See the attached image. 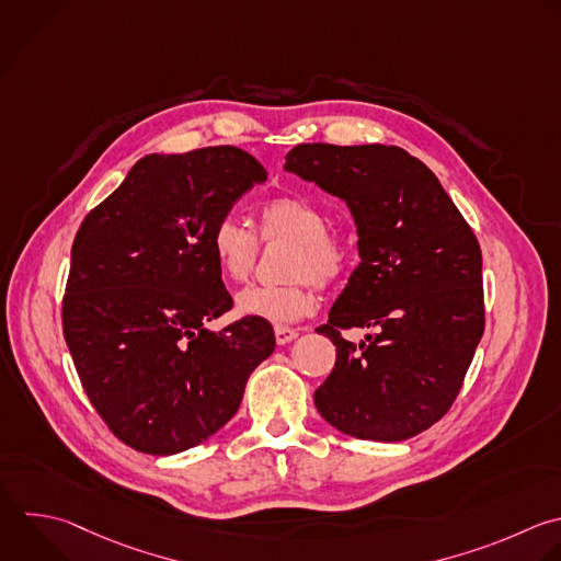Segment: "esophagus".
Listing matches in <instances>:
<instances>
[{"label":"esophagus","instance_id":"34e87169","mask_svg":"<svg viewBox=\"0 0 561 561\" xmlns=\"http://www.w3.org/2000/svg\"><path fill=\"white\" fill-rule=\"evenodd\" d=\"M274 335H276V342H278V344H289L291 340L298 337V331L291 329V327L276 324V327H274Z\"/></svg>","mask_w":561,"mask_h":561}]
</instances>
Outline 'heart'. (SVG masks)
<instances>
[{
  "label": "heart",
  "instance_id": "obj_1",
  "mask_svg": "<svg viewBox=\"0 0 561 561\" xmlns=\"http://www.w3.org/2000/svg\"><path fill=\"white\" fill-rule=\"evenodd\" d=\"M259 237L232 217L219 219L208 237V248L219 274L232 283H245L259 261L261 241H289L285 285H252L237 296L243 316L270 322H296L318 307L313 283L335 285L353 265L351 239L329 226L327 210L302 195H274L256 208Z\"/></svg>",
  "mask_w": 561,
  "mask_h": 561
}]
</instances>
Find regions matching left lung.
<instances>
[{"label":"left lung","instance_id":"1","mask_svg":"<svg viewBox=\"0 0 561 561\" xmlns=\"http://www.w3.org/2000/svg\"><path fill=\"white\" fill-rule=\"evenodd\" d=\"M285 169L351 208L359 265L316 331L335 366L318 412L364 440H405L451 408L484 331L482 254L436 175L399 147L298 145ZM373 328L359 345L342 330Z\"/></svg>","mask_w":561,"mask_h":561}]
</instances>
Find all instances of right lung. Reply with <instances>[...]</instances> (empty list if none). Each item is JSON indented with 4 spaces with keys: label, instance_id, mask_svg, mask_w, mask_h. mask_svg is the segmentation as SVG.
I'll use <instances>...</instances> for the list:
<instances>
[{
    "label": "right lung",
    "instance_id": "1",
    "mask_svg": "<svg viewBox=\"0 0 561 561\" xmlns=\"http://www.w3.org/2000/svg\"><path fill=\"white\" fill-rule=\"evenodd\" d=\"M267 180L237 147L147 156L83 219L64 296V335L81 383L129 447L169 456L199 445L239 410L272 355V324L232 309L208 237Z\"/></svg>",
    "mask_w": 561,
    "mask_h": 561
}]
</instances>
